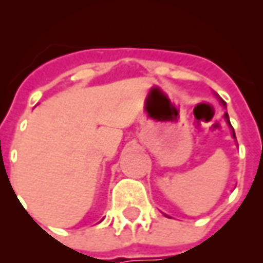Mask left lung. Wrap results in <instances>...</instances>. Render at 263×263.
<instances>
[{"mask_svg": "<svg viewBox=\"0 0 263 263\" xmlns=\"http://www.w3.org/2000/svg\"><path fill=\"white\" fill-rule=\"evenodd\" d=\"M220 102H222L223 105L226 106V102L223 101L222 98H220ZM224 119H226V122H228V123H229V126H230V127H232V124H230V119H229V115H228V112H226V114H224ZM232 132H233V137H234V139H236V134H234V129H233V127H232Z\"/></svg>", "mask_w": 263, "mask_h": 263, "instance_id": "obj_1", "label": "left lung"}]
</instances>
